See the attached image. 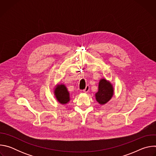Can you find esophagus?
Wrapping results in <instances>:
<instances>
[{
	"label": "esophagus",
	"instance_id": "34e87169",
	"mask_svg": "<svg viewBox=\"0 0 156 156\" xmlns=\"http://www.w3.org/2000/svg\"><path fill=\"white\" fill-rule=\"evenodd\" d=\"M89 91H90V86H89L88 85H87V86H86V88L83 90V92L85 93H87Z\"/></svg>",
	"mask_w": 156,
	"mask_h": 156
}]
</instances>
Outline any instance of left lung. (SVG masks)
Returning a JSON list of instances; mask_svg holds the SVG:
<instances>
[{
    "label": "left lung",
    "mask_w": 156,
    "mask_h": 156,
    "mask_svg": "<svg viewBox=\"0 0 156 156\" xmlns=\"http://www.w3.org/2000/svg\"><path fill=\"white\" fill-rule=\"evenodd\" d=\"M114 95V88L109 81L102 78L99 83L98 91L96 93V101L101 104L104 105L108 102Z\"/></svg>",
    "instance_id": "left-lung-1"
}]
</instances>
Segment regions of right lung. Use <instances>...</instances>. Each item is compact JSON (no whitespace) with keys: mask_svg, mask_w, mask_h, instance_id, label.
Here are the masks:
<instances>
[{"mask_svg":"<svg viewBox=\"0 0 156 156\" xmlns=\"http://www.w3.org/2000/svg\"><path fill=\"white\" fill-rule=\"evenodd\" d=\"M54 93L57 100L62 104H67L70 100V93L64 84H58L55 88Z\"/></svg>","mask_w":156,"mask_h":156,"instance_id":"right-lung-1","label":"right lung"}]
</instances>
